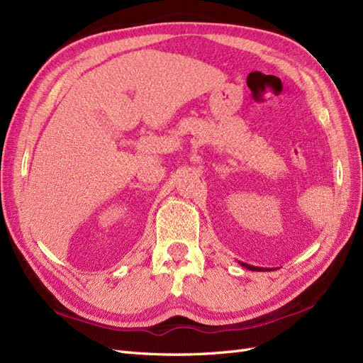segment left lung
<instances>
[{"mask_svg":"<svg viewBox=\"0 0 363 363\" xmlns=\"http://www.w3.org/2000/svg\"><path fill=\"white\" fill-rule=\"evenodd\" d=\"M241 266L244 269H249V270H253V272H266V270H270V269H262V267H255V266H250V264H246V262H240Z\"/></svg>","mask_w":363,"mask_h":363,"instance_id":"obj_1","label":"left lung"}]
</instances>
